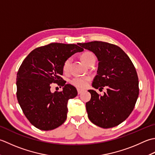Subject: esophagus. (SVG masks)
<instances>
[{
  "instance_id": "esophagus-1",
  "label": "esophagus",
  "mask_w": 155,
  "mask_h": 155,
  "mask_svg": "<svg viewBox=\"0 0 155 155\" xmlns=\"http://www.w3.org/2000/svg\"><path fill=\"white\" fill-rule=\"evenodd\" d=\"M82 92H83V90H80V89H78V94H81Z\"/></svg>"
}]
</instances>
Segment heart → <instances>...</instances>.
I'll return each instance as SVG.
<instances>
[{
    "label": "heart",
    "mask_w": 155,
    "mask_h": 155,
    "mask_svg": "<svg viewBox=\"0 0 155 155\" xmlns=\"http://www.w3.org/2000/svg\"><path fill=\"white\" fill-rule=\"evenodd\" d=\"M80 59L85 65H87L88 63L91 61V60L95 59V56H94V55L91 52H84L81 55ZM70 62L71 60L68 59L67 60H65V62L64 63V65H63V71H64L65 73H67V72L69 71ZM90 80L91 78L88 76L75 77L72 79L70 82L74 86L78 88V89H85V88H86L87 87L88 84H89Z\"/></svg>",
    "instance_id": "heart-1"
}]
</instances>
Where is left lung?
I'll return each mask as SVG.
<instances>
[{
  "instance_id": "8db88e82",
  "label": "left lung",
  "mask_w": 155,
  "mask_h": 155,
  "mask_svg": "<svg viewBox=\"0 0 155 155\" xmlns=\"http://www.w3.org/2000/svg\"><path fill=\"white\" fill-rule=\"evenodd\" d=\"M92 51L98 60L97 75L92 82L96 89L107 87L100 96L90 90L91 99L86 104L90 120L103 128L121 124L133 110L139 94L138 78L134 66L117 45L103 41L78 43Z\"/></svg>"
}]
</instances>
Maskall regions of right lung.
Wrapping results in <instances>:
<instances>
[{
	"label": "right lung",
	"instance_id": "1",
	"mask_svg": "<svg viewBox=\"0 0 155 155\" xmlns=\"http://www.w3.org/2000/svg\"><path fill=\"white\" fill-rule=\"evenodd\" d=\"M84 49L75 44L53 43L37 47L24 59L17 75V97L25 116L35 127L51 130L64 123L68 102L78 95L76 88L63 80L65 60ZM52 83L64 87L52 93Z\"/></svg>",
	"mask_w": 155,
	"mask_h": 155
}]
</instances>
